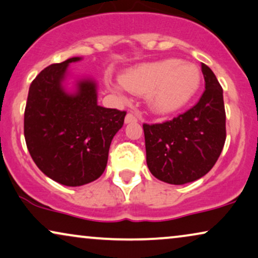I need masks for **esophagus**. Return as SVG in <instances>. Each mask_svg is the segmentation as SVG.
<instances>
[{
    "label": "esophagus",
    "mask_w": 258,
    "mask_h": 258,
    "mask_svg": "<svg viewBox=\"0 0 258 258\" xmlns=\"http://www.w3.org/2000/svg\"><path fill=\"white\" fill-rule=\"evenodd\" d=\"M137 120H138V119H137V116L133 113H127V115L125 116V122L126 123L135 122V121H137Z\"/></svg>",
    "instance_id": "esophagus-1"
}]
</instances>
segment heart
Masks as SVG:
<instances>
[{
	"label": "heart",
	"mask_w": 258,
	"mask_h": 258,
	"mask_svg": "<svg viewBox=\"0 0 258 258\" xmlns=\"http://www.w3.org/2000/svg\"><path fill=\"white\" fill-rule=\"evenodd\" d=\"M200 73L194 64L178 59H163L140 64L127 70L120 77L121 84H112V89L122 87L135 95H148L153 112L168 115L181 109L197 93Z\"/></svg>",
	"instance_id": "heart-1"
}]
</instances>
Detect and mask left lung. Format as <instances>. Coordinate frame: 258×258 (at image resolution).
<instances>
[{"label": "left lung", "instance_id": "1", "mask_svg": "<svg viewBox=\"0 0 258 258\" xmlns=\"http://www.w3.org/2000/svg\"><path fill=\"white\" fill-rule=\"evenodd\" d=\"M201 68L205 90L191 108L168 121L143 123L149 170L170 184H184L206 175L226 140L223 88L206 64Z\"/></svg>", "mask_w": 258, "mask_h": 258}]
</instances>
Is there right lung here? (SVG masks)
Segmentation results:
<instances>
[{
  "label": "right lung",
  "instance_id": "1",
  "mask_svg": "<svg viewBox=\"0 0 258 258\" xmlns=\"http://www.w3.org/2000/svg\"><path fill=\"white\" fill-rule=\"evenodd\" d=\"M74 57L45 68L32 81L25 108L26 145L37 167L58 183L77 187L99 178L113 137L126 112L97 105L96 84L78 83L75 95L61 87Z\"/></svg>",
  "mask_w": 258,
  "mask_h": 258
}]
</instances>
